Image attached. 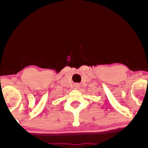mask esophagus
I'll return each mask as SVG.
<instances>
[{
	"label": "esophagus",
	"mask_w": 148,
	"mask_h": 148,
	"mask_svg": "<svg viewBox=\"0 0 148 148\" xmlns=\"http://www.w3.org/2000/svg\"><path fill=\"white\" fill-rule=\"evenodd\" d=\"M74 88H75V89H76V90H77V89L79 88V85L78 84H75L74 85Z\"/></svg>",
	"instance_id": "esophagus-1"
}]
</instances>
